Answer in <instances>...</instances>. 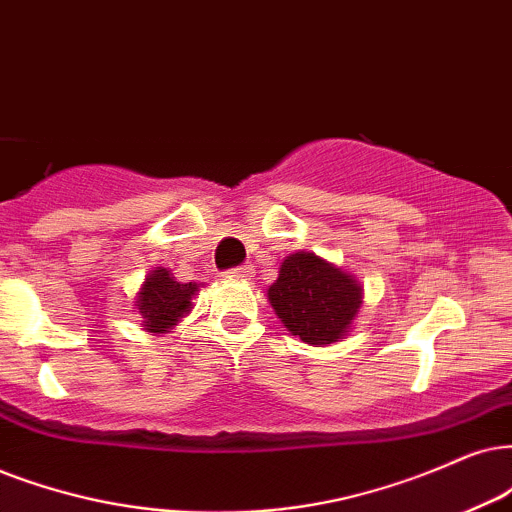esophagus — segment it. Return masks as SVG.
<instances>
[{
    "mask_svg": "<svg viewBox=\"0 0 512 512\" xmlns=\"http://www.w3.org/2000/svg\"><path fill=\"white\" fill-rule=\"evenodd\" d=\"M252 274H255V271H252L250 264H243V267H236V269L226 271V276H229V278H241V281H245V278H250Z\"/></svg>",
    "mask_w": 512,
    "mask_h": 512,
    "instance_id": "34e87169",
    "label": "esophagus"
}]
</instances>
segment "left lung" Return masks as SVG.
I'll return each mask as SVG.
<instances>
[{
  "instance_id": "left-lung-1",
  "label": "left lung",
  "mask_w": 512,
  "mask_h": 512,
  "mask_svg": "<svg viewBox=\"0 0 512 512\" xmlns=\"http://www.w3.org/2000/svg\"><path fill=\"white\" fill-rule=\"evenodd\" d=\"M267 300L290 333L307 345L323 347L352 331L364 304V288L338 264L300 250L281 262Z\"/></svg>"
}]
</instances>
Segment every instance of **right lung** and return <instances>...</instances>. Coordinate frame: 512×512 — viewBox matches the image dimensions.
I'll return each instance as SVG.
<instances>
[{
    "label": "right lung",
    "instance_id": "obj_1",
    "mask_svg": "<svg viewBox=\"0 0 512 512\" xmlns=\"http://www.w3.org/2000/svg\"><path fill=\"white\" fill-rule=\"evenodd\" d=\"M200 288L203 283H179L170 269L153 267L134 297V312H139L144 331L151 335L172 333V328L191 314V300Z\"/></svg>",
    "mask_w": 512,
    "mask_h": 512
}]
</instances>
